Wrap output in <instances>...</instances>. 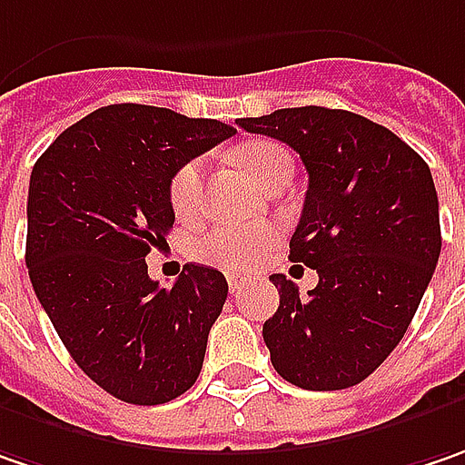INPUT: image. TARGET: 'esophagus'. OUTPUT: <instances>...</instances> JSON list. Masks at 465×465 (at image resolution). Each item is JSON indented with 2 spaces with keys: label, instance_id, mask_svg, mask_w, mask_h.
<instances>
[{
  "label": "esophagus",
  "instance_id": "obj_1",
  "mask_svg": "<svg viewBox=\"0 0 465 465\" xmlns=\"http://www.w3.org/2000/svg\"><path fill=\"white\" fill-rule=\"evenodd\" d=\"M242 283H244V278H242V275H229V289H232V293H239Z\"/></svg>",
  "mask_w": 465,
  "mask_h": 465
}]
</instances>
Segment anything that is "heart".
Listing matches in <instances>:
<instances>
[{"label": "heart", "mask_w": 465, "mask_h": 465, "mask_svg": "<svg viewBox=\"0 0 465 465\" xmlns=\"http://www.w3.org/2000/svg\"><path fill=\"white\" fill-rule=\"evenodd\" d=\"M239 161L260 184L281 161H289V153L271 140H254L239 148ZM203 184H205L203 161L193 158L176 169L169 184V200L179 218H193L200 211ZM272 239H275V229L268 223H215L194 239L193 252L197 260L208 265L236 271L254 265L268 252Z\"/></svg>", "instance_id": "heart-1"}]
</instances>
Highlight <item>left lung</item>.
Returning <instances> with one entry per match:
<instances>
[{
	"instance_id": "obj_1",
	"label": "left lung",
	"mask_w": 465,
	"mask_h": 465,
	"mask_svg": "<svg viewBox=\"0 0 465 465\" xmlns=\"http://www.w3.org/2000/svg\"><path fill=\"white\" fill-rule=\"evenodd\" d=\"M299 153L310 173L292 257L320 275L307 296L271 275L262 325L275 372L304 391L359 385L414 320L440 257V205L424 158L367 116L299 106L236 122Z\"/></svg>"
}]
</instances>
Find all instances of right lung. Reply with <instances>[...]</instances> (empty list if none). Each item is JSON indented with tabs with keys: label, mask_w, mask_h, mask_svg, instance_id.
Masks as SVG:
<instances>
[{
	"label": "right lung",
	"mask_w": 465,
	"mask_h": 465,
	"mask_svg": "<svg viewBox=\"0 0 465 465\" xmlns=\"http://www.w3.org/2000/svg\"><path fill=\"white\" fill-rule=\"evenodd\" d=\"M233 132L218 119L114 104L62 132L33 166V292L74 364L124 403H169L203 370L229 283L190 262L161 289L145 254L173 226L176 169Z\"/></svg>",
	"instance_id": "right-lung-1"
}]
</instances>
